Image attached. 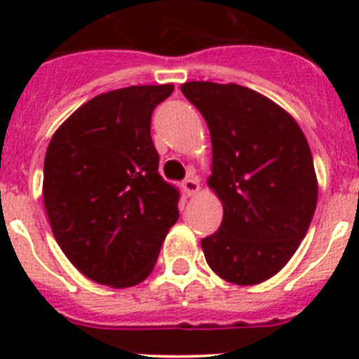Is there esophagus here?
<instances>
[{
    "label": "esophagus",
    "mask_w": 359,
    "mask_h": 359,
    "mask_svg": "<svg viewBox=\"0 0 359 359\" xmlns=\"http://www.w3.org/2000/svg\"><path fill=\"white\" fill-rule=\"evenodd\" d=\"M182 187H183V192H185L187 196H196L199 192L198 177H196V176H189L185 180V182L182 183Z\"/></svg>",
    "instance_id": "esophagus-1"
}]
</instances>
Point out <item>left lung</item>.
I'll list each match as a JSON object with an SVG mask.
<instances>
[{"label": "left lung", "instance_id": "1", "mask_svg": "<svg viewBox=\"0 0 359 359\" xmlns=\"http://www.w3.org/2000/svg\"><path fill=\"white\" fill-rule=\"evenodd\" d=\"M182 91L207 120L208 187L223 223L201 248L214 273L253 286L278 273L306 237L318 199L313 154L297 120L239 84L192 81Z\"/></svg>", "mask_w": 359, "mask_h": 359}]
</instances>
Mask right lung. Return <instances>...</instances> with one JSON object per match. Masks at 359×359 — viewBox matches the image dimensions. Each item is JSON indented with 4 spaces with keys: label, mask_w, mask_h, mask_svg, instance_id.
Returning <instances> with one entry per match:
<instances>
[{
    "label": "right lung",
    "mask_w": 359,
    "mask_h": 359,
    "mask_svg": "<svg viewBox=\"0 0 359 359\" xmlns=\"http://www.w3.org/2000/svg\"><path fill=\"white\" fill-rule=\"evenodd\" d=\"M172 91V84L129 86L97 95L46 149L43 199L53 237L102 286L145 280L180 217V192L158 172L151 138L152 111Z\"/></svg>",
    "instance_id": "right-lung-1"
}]
</instances>
